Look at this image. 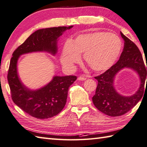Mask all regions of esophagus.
<instances>
[{
  "mask_svg": "<svg viewBox=\"0 0 147 147\" xmlns=\"http://www.w3.org/2000/svg\"><path fill=\"white\" fill-rule=\"evenodd\" d=\"M78 80L80 81H84V80H86V78L84 76H79L78 78Z\"/></svg>",
  "mask_w": 147,
  "mask_h": 147,
  "instance_id": "1",
  "label": "esophagus"
}]
</instances>
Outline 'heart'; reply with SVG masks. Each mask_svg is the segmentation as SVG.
I'll use <instances>...</instances> for the list:
<instances>
[{
	"instance_id": "heart-1",
	"label": "heart",
	"mask_w": 147,
	"mask_h": 147,
	"mask_svg": "<svg viewBox=\"0 0 147 147\" xmlns=\"http://www.w3.org/2000/svg\"><path fill=\"white\" fill-rule=\"evenodd\" d=\"M123 43L114 33L96 32L82 34L65 43L61 62L65 68H73L83 54L86 64L95 71H105L114 65L119 56Z\"/></svg>"
}]
</instances>
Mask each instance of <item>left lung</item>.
Returning a JSON list of instances; mask_svg holds the SVG:
<instances>
[{"instance_id":"8db88e82","label":"left lung","mask_w":147,"mask_h":147,"mask_svg":"<svg viewBox=\"0 0 147 147\" xmlns=\"http://www.w3.org/2000/svg\"><path fill=\"white\" fill-rule=\"evenodd\" d=\"M120 33L124 41L123 51L116 63L105 73L95 77L98 81V85L95 94L92 97L93 104L98 110L112 117L126 114L140 100L144 92L147 74V65L146 69L138 47L121 32ZM124 68H129L135 70L140 80L139 90L131 96H121L115 90L113 86L115 75Z\"/></svg>"}]
</instances>
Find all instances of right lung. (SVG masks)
Listing matches in <instances>:
<instances>
[{"label": "right lung", "mask_w": 147, "mask_h": 147, "mask_svg": "<svg viewBox=\"0 0 147 147\" xmlns=\"http://www.w3.org/2000/svg\"><path fill=\"white\" fill-rule=\"evenodd\" d=\"M73 26L49 28L36 30L12 54L7 80L14 103L27 114L45 119L57 115L65 105L69 87L77 79L76 76H55L51 82L32 90L23 85L18 76L17 64L20 55L31 52H47L55 55L57 40L65 30Z\"/></svg>", "instance_id": "right-lung-1"}]
</instances>
